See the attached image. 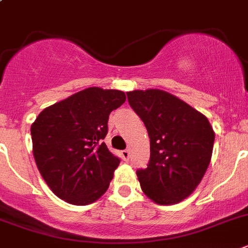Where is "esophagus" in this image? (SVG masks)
<instances>
[{"label":"esophagus","mask_w":248,"mask_h":248,"mask_svg":"<svg viewBox=\"0 0 248 248\" xmlns=\"http://www.w3.org/2000/svg\"><path fill=\"white\" fill-rule=\"evenodd\" d=\"M121 155H122V158H124V161H128L129 156H131V154H129V150H128V149L122 150V152H121Z\"/></svg>","instance_id":"34e87169"}]
</instances>
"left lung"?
<instances>
[{
  "mask_svg": "<svg viewBox=\"0 0 248 248\" xmlns=\"http://www.w3.org/2000/svg\"><path fill=\"white\" fill-rule=\"evenodd\" d=\"M127 98L150 138L149 163L137 170L140 188L158 204L181 202L202 181L212 159L215 135L209 121L164 90H133Z\"/></svg>",
  "mask_w": 248,
  "mask_h": 248,
  "instance_id": "left-lung-1",
  "label": "left lung"
}]
</instances>
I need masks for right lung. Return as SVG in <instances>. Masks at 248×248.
<instances>
[{"mask_svg":"<svg viewBox=\"0 0 248 248\" xmlns=\"http://www.w3.org/2000/svg\"><path fill=\"white\" fill-rule=\"evenodd\" d=\"M124 101L121 90L93 87L39 113L30 128L34 159L57 197L87 205L105 193L120 159L103 140L108 115Z\"/></svg>","mask_w":248,"mask_h":248,"instance_id":"obj_1","label":"right lung"}]
</instances>
